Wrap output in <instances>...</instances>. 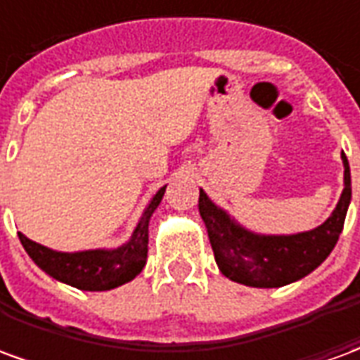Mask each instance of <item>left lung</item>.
I'll list each match as a JSON object with an SVG mask.
<instances>
[{
	"instance_id": "8db88e82",
	"label": "left lung",
	"mask_w": 360,
	"mask_h": 360,
	"mask_svg": "<svg viewBox=\"0 0 360 360\" xmlns=\"http://www.w3.org/2000/svg\"><path fill=\"white\" fill-rule=\"evenodd\" d=\"M345 165V188L335 210L322 226L297 235H255L229 219L200 191L198 210L202 216L216 264L226 278L249 287H281L304 278L318 268L332 252L351 202V172L347 156L341 152Z\"/></svg>"
}]
</instances>
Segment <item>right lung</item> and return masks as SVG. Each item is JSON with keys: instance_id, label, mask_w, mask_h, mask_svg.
I'll return each instance as SVG.
<instances>
[{"instance_id": "right-lung-1", "label": "right lung", "mask_w": 360, "mask_h": 360, "mask_svg": "<svg viewBox=\"0 0 360 360\" xmlns=\"http://www.w3.org/2000/svg\"><path fill=\"white\" fill-rule=\"evenodd\" d=\"M165 187L158 191L142 214L131 241L115 250H86V252H56L30 241L19 233L28 257L46 274L82 291H108L134 279L142 271L148 257V221L152 212L162 202Z\"/></svg>"}]
</instances>
